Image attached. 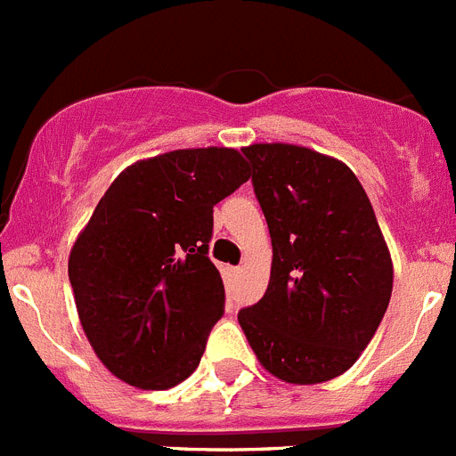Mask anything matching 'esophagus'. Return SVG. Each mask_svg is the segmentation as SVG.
<instances>
[{
	"label": "esophagus",
	"mask_w": 456,
	"mask_h": 456,
	"mask_svg": "<svg viewBox=\"0 0 456 456\" xmlns=\"http://www.w3.org/2000/svg\"><path fill=\"white\" fill-rule=\"evenodd\" d=\"M232 273H235V276H237V273H241V269H240V267H237V269H232Z\"/></svg>",
	"instance_id": "esophagus-1"
}]
</instances>
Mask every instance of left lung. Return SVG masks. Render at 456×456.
Returning <instances> with one entry per match:
<instances>
[{"label":"left lung","mask_w":456,"mask_h":456,"mask_svg":"<svg viewBox=\"0 0 456 456\" xmlns=\"http://www.w3.org/2000/svg\"><path fill=\"white\" fill-rule=\"evenodd\" d=\"M256 191L272 237V276L240 310L260 365L294 386L347 372L377 333L393 260L368 193L336 157L294 143H251Z\"/></svg>","instance_id":"left-lung-1"}]
</instances>
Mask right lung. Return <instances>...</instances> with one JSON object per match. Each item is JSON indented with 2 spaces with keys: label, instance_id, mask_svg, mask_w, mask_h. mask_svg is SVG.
I'll return each mask as SVG.
<instances>
[{
  "label": "right lung",
  "instance_id": "right-lung-1",
  "mask_svg": "<svg viewBox=\"0 0 456 456\" xmlns=\"http://www.w3.org/2000/svg\"><path fill=\"white\" fill-rule=\"evenodd\" d=\"M248 178L235 148H183L125 168L93 209L68 276L93 352L120 381L167 390L199 368L225 301L212 208Z\"/></svg>",
  "mask_w": 456,
  "mask_h": 456
}]
</instances>
